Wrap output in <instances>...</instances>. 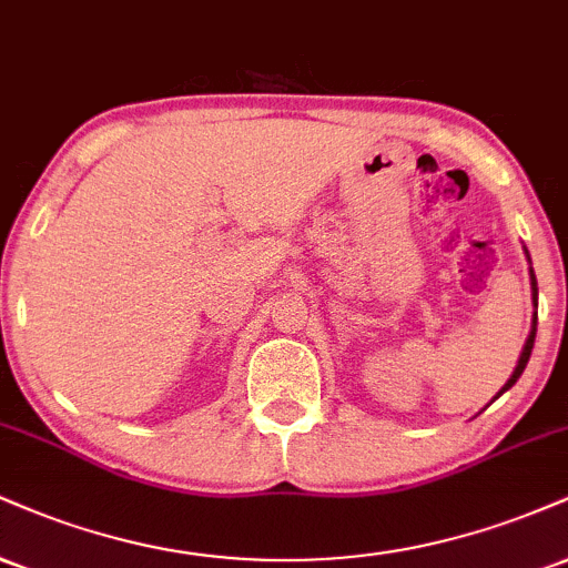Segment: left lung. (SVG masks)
Here are the masks:
<instances>
[{"instance_id": "8db88e82", "label": "left lung", "mask_w": 568, "mask_h": 568, "mask_svg": "<svg viewBox=\"0 0 568 568\" xmlns=\"http://www.w3.org/2000/svg\"><path fill=\"white\" fill-rule=\"evenodd\" d=\"M526 258H529V251H526ZM529 272H531V302H535V306H537V277H535V270H529ZM535 336H537V314H535V323H531V333H529V338H526V344H524L521 357H518L516 371H514V375H510V378H508V384L503 386V392H500V394L508 392V388L514 386L518 378H521V373H524L526 362H529V357H531V346H535ZM500 394H497V396H500Z\"/></svg>"}]
</instances>
